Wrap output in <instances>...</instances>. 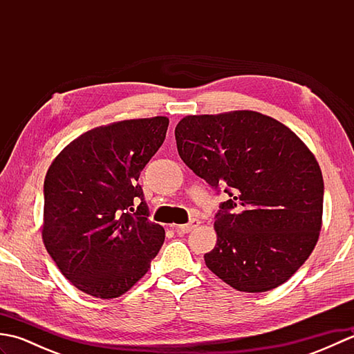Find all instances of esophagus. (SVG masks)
Segmentation results:
<instances>
[{"instance_id":"esophagus-1","label":"esophagus","mask_w":354,"mask_h":354,"mask_svg":"<svg viewBox=\"0 0 354 354\" xmlns=\"http://www.w3.org/2000/svg\"><path fill=\"white\" fill-rule=\"evenodd\" d=\"M199 225L198 219H192L189 223L184 225H173V230H175L178 234H185V232H190L192 230H194Z\"/></svg>"}]
</instances>
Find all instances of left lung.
I'll return each instance as SVG.
<instances>
[{"instance_id":"8db88e82","label":"left lung","mask_w":354,"mask_h":354,"mask_svg":"<svg viewBox=\"0 0 354 354\" xmlns=\"http://www.w3.org/2000/svg\"><path fill=\"white\" fill-rule=\"evenodd\" d=\"M181 160L221 202L207 268L240 292H266L309 259L322 222L319 165L288 126L254 111L187 115L175 129Z\"/></svg>"}]
</instances>
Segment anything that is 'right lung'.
<instances>
[{
  "label": "right lung",
  "instance_id": "obj_1",
  "mask_svg": "<svg viewBox=\"0 0 354 354\" xmlns=\"http://www.w3.org/2000/svg\"><path fill=\"white\" fill-rule=\"evenodd\" d=\"M169 118L124 120L82 133L44 181L42 239L71 284L117 298L150 268L164 243L137 183L167 132Z\"/></svg>",
  "mask_w": 354,
  "mask_h": 354
}]
</instances>
